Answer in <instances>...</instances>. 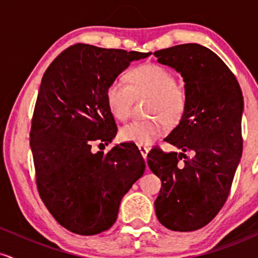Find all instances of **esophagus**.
Returning a JSON list of instances; mask_svg holds the SVG:
<instances>
[{"label": "esophagus", "instance_id": "obj_1", "mask_svg": "<svg viewBox=\"0 0 258 258\" xmlns=\"http://www.w3.org/2000/svg\"><path fill=\"white\" fill-rule=\"evenodd\" d=\"M139 150H140V152H141V155H143L144 160L146 161L147 160V155H149V151H150V147H146V146H144V145H140V146H139Z\"/></svg>", "mask_w": 258, "mask_h": 258}]
</instances>
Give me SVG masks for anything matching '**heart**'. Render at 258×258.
<instances>
[{
    "instance_id": "heart-1",
    "label": "heart",
    "mask_w": 258,
    "mask_h": 258,
    "mask_svg": "<svg viewBox=\"0 0 258 258\" xmlns=\"http://www.w3.org/2000/svg\"><path fill=\"white\" fill-rule=\"evenodd\" d=\"M129 83L115 79L106 90V103L109 112L118 120H125L132 112L134 97L151 98L147 108L150 115H157L146 120H133L119 130L120 138L138 145H150L166 132L168 123L174 124L184 113V92L176 86L172 72L157 64H146L130 72Z\"/></svg>"
}]
</instances>
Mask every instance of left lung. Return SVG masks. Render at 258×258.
Listing matches in <instances>:
<instances>
[{"label": "left lung", "instance_id": "1", "mask_svg": "<svg viewBox=\"0 0 258 258\" xmlns=\"http://www.w3.org/2000/svg\"><path fill=\"white\" fill-rule=\"evenodd\" d=\"M153 54L181 74L186 100L180 121L164 139L181 152L153 149L147 155L162 181L156 216L170 230H198L225 204L241 158L242 92L227 64L205 46L184 43ZM189 151L191 158L184 155Z\"/></svg>", "mask_w": 258, "mask_h": 258}]
</instances>
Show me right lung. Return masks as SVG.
Listing matches in <instances>:
<instances>
[{
  "label": "right lung",
  "instance_id": "obj_1",
  "mask_svg": "<svg viewBox=\"0 0 258 258\" xmlns=\"http://www.w3.org/2000/svg\"><path fill=\"white\" fill-rule=\"evenodd\" d=\"M138 51L77 43L54 58L43 74L30 129V147L40 198L53 218L79 235H95L114 224L123 196L145 172L134 144L107 152L117 134L106 103L108 85Z\"/></svg>",
  "mask_w": 258,
  "mask_h": 258
}]
</instances>
